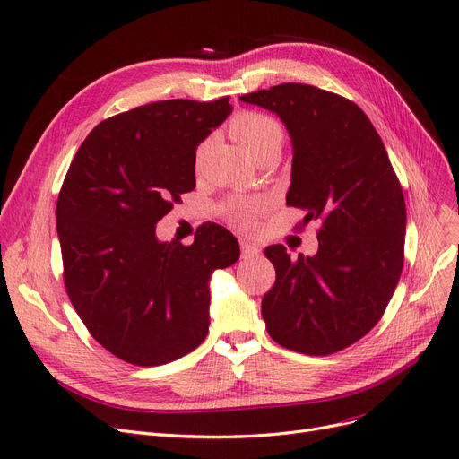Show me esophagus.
<instances>
[{
    "label": "esophagus",
    "instance_id": "obj_1",
    "mask_svg": "<svg viewBox=\"0 0 459 459\" xmlns=\"http://www.w3.org/2000/svg\"><path fill=\"white\" fill-rule=\"evenodd\" d=\"M240 249H242V258H256L261 255V247L251 242H242Z\"/></svg>",
    "mask_w": 459,
    "mask_h": 459
}]
</instances>
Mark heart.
<instances>
[{
  "label": "heart",
  "instance_id": "heart-1",
  "mask_svg": "<svg viewBox=\"0 0 459 459\" xmlns=\"http://www.w3.org/2000/svg\"><path fill=\"white\" fill-rule=\"evenodd\" d=\"M230 133L256 161L268 155H277L285 138L281 124L258 110H244L238 114L230 122ZM264 208L266 203H236L230 210V217L234 223L249 229L255 223L256 213Z\"/></svg>",
  "mask_w": 459,
  "mask_h": 459
}]
</instances>
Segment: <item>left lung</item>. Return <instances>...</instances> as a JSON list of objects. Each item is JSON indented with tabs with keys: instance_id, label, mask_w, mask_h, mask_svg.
Masks as SVG:
<instances>
[{
	"instance_id": "left-lung-1",
	"label": "left lung",
	"mask_w": 459,
	"mask_h": 459,
	"mask_svg": "<svg viewBox=\"0 0 459 459\" xmlns=\"http://www.w3.org/2000/svg\"><path fill=\"white\" fill-rule=\"evenodd\" d=\"M283 119L292 138L287 206L306 210L302 230L321 221L315 256L264 255L275 283L263 298L272 340L326 356L356 343L381 321L405 258L407 210L381 136L349 99L309 84H279L240 97Z\"/></svg>"
}]
</instances>
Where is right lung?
<instances>
[{
	"label": "right lung",
	"mask_w": 459,
	"mask_h": 459,
	"mask_svg": "<svg viewBox=\"0 0 459 459\" xmlns=\"http://www.w3.org/2000/svg\"><path fill=\"white\" fill-rule=\"evenodd\" d=\"M230 110L229 97L136 107L95 126L73 157L56 204L65 290L119 360L163 366L208 335L210 275L240 246L215 223L191 246L159 242L155 225L195 189L196 146Z\"/></svg>",
	"instance_id": "right-lung-1"
}]
</instances>
